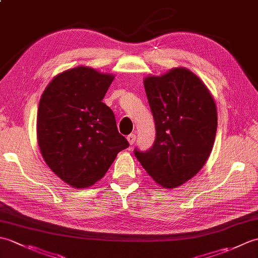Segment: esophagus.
Listing matches in <instances>:
<instances>
[{
  "label": "esophagus",
  "mask_w": 258,
  "mask_h": 258,
  "mask_svg": "<svg viewBox=\"0 0 258 258\" xmlns=\"http://www.w3.org/2000/svg\"><path fill=\"white\" fill-rule=\"evenodd\" d=\"M135 140H136V135L135 134H130L127 136V141H128L130 145H133L135 143Z\"/></svg>",
  "instance_id": "34e87169"
}]
</instances>
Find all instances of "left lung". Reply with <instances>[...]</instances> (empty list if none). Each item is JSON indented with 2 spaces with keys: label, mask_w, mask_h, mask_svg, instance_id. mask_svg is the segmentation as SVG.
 Returning <instances> with one entry per match:
<instances>
[{
  "label": "left lung",
  "mask_w": 258,
  "mask_h": 258,
  "mask_svg": "<svg viewBox=\"0 0 258 258\" xmlns=\"http://www.w3.org/2000/svg\"><path fill=\"white\" fill-rule=\"evenodd\" d=\"M155 123V141L134 154L157 184L173 188L199 173L210 156L217 130L216 105L190 71L173 69L144 80Z\"/></svg>",
  "instance_id": "1"
}]
</instances>
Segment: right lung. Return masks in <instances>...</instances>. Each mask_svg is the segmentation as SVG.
Wrapping results in <instances>:
<instances>
[{
    "mask_svg": "<svg viewBox=\"0 0 258 258\" xmlns=\"http://www.w3.org/2000/svg\"><path fill=\"white\" fill-rule=\"evenodd\" d=\"M113 80L111 74L79 67L55 76L42 94L38 146L48 167L73 187L101 179L130 146L118 133L113 111L102 102Z\"/></svg>",
    "mask_w": 258,
    "mask_h": 258,
    "instance_id": "right-lung-1",
    "label": "right lung"
}]
</instances>
